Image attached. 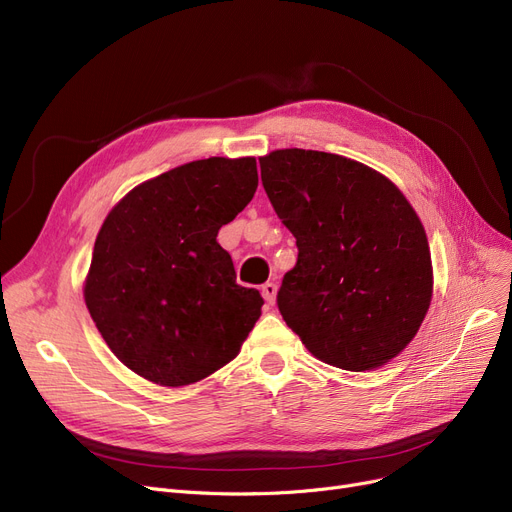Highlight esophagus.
<instances>
[{
  "instance_id": "1",
  "label": "esophagus",
  "mask_w": 512,
  "mask_h": 512,
  "mask_svg": "<svg viewBox=\"0 0 512 512\" xmlns=\"http://www.w3.org/2000/svg\"><path fill=\"white\" fill-rule=\"evenodd\" d=\"M276 293H278V286H276L274 282H265V284L261 286V295H263L265 301H268V305H274Z\"/></svg>"
}]
</instances>
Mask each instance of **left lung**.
Returning a JSON list of instances; mask_svg holds the SVG:
<instances>
[{
  "mask_svg": "<svg viewBox=\"0 0 512 512\" xmlns=\"http://www.w3.org/2000/svg\"><path fill=\"white\" fill-rule=\"evenodd\" d=\"M259 165L299 249L278 291L284 322L324 364L385 366L416 337L433 297L420 217L389 177L341 154L282 148Z\"/></svg>",
  "mask_w": 512,
  "mask_h": 512,
  "instance_id": "8db88e82",
  "label": "left lung"
}]
</instances>
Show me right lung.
I'll return each instance as SVG.
<instances>
[{
  "label": "right lung",
  "instance_id": "1",
  "mask_svg": "<svg viewBox=\"0 0 512 512\" xmlns=\"http://www.w3.org/2000/svg\"><path fill=\"white\" fill-rule=\"evenodd\" d=\"M255 157H211L127 192L96 236L83 297L102 339L146 381L184 387L232 362L261 316L217 232L251 203Z\"/></svg>",
  "mask_w": 512,
  "mask_h": 512
}]
</instances>
